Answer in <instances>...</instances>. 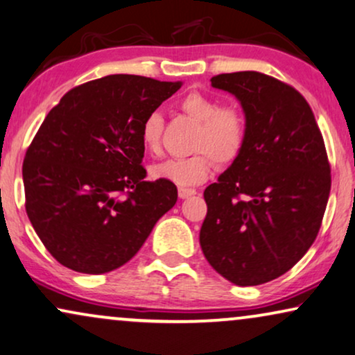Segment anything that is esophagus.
Segmentation results:
<instances>
[{
    "label": "esophagus",
    "instance_id": "34e87169",
    "mask_svg": "<svg viewBox=\"0 0 355 355\" xmlns=\"http://www.w3.org/2000/svg\"><path fill=\"white\" fill-rule=\"evenodd\" d=\"M193 195H196V190H193V188H178V196H180L182 200H185L188 196Z\"/></svg>",
    "mask_w": 355,
    "mask_h": 355
}]
</instances>
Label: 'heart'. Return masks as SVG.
<instances>
[{"label":"heart","instance_id":"b5f03b06","mask_svg":"<svg viewBox=\"0 0 355 355\" xmlns=\"http://www.w3.org/2000/svg\"><path fill=\"white\" fill-rule=\"evenodd\" d=\"M188 116L201 123L195 141L196 154L167 159L150 168L154 178L172 182L185 188L205 182L213 170V159L218 164H230L239 155L245 141V119L239 110L219 106V103L203 93L193 92L180 101ZM164 118L160 111H152L141 125V142L152 155L162 150Z\"/></svg>","mask_w":355,"mask_h":355}]
</instances>
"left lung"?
I'll list each match as a JSON object with an SVG mask.
<instances>
[{"instance_id": "8db88e82", "label": "left lung", "mask_w": 355, "mask_h": 355, "mask_svg": "<svg viewBox=\"0 0 355 355\" xmlns=\"http://www.w3.org/2000/svg\"><path fill=\"white\" fill-rule=\"evenodd\" d=\"M245 118L242 150L205 190L200 244L231 284L262 285L288 272L315 242L331 191L321 131L306 100L259 71L211 78Z\"/></svg>"}]
</instances>
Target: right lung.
Listing matches in <instances>:
<instances>
[{"mask_svg": "<svg viewBox=\"0 0 355 355\" xmlns=\"http://www.w3.org/2000/svg\"><path fill=\"white\" fill-rule=\"evenodd\" d=\"M182 82L107 75L70 89L26 152V211L46 249L80 273L129 262L177 203L172 182H146L141 125Z\"/></svg>", "mask_w": 355, "mask_h": 355, "instance_id": "1", "label": "right lung"}]
</instances>
